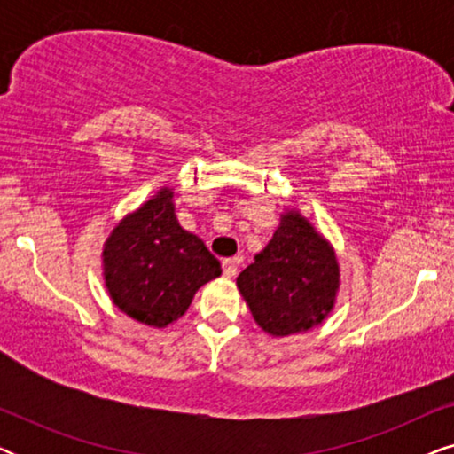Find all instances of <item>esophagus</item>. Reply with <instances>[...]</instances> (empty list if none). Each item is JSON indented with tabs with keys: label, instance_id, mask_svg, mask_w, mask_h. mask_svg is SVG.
Returning <instances> with one entry per match:
<instances>
[{
	"label": "esophagus",
	"instance_id": "34e87169",
	"mask_svg": "<svg viewBox=\"0 0 454 454\" xmlns=\"http://www.w3.org/2000/svg\"><path fill=\"white\" fill-rule=\"evenodd\" d=\"M238 266H239V258H225L223 260V275L225 277H235L238 275Z\"/></svg>",
	"mask_w": 454,
	"mask_h": 454
}]
</instances>
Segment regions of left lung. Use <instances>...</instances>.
Segmentation results:
<instances>
[{
    "mask_svg": "<svg viewBox=\"0 0 454 454\" xmlns=\"http://www.w3.org/2000/svg\"><path fill=\"white\" fill-rule=\"evenodd\" d=\"M238 287L264 333L272 337L306 333L334 306L339 262L306 216L289 210L281 215L269 246L239 272Z\"/></svg>",
    "mask_w": 454,
    "mask_h": 454,
    "instance_id": "8db88e82",
    "label": "left lung"
}]
</instances>
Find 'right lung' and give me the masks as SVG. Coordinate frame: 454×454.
Returning <instances> with one entry per match:
<instances>
[{
    "label": "right lung",
    "instance_id": "add662e5",
    "mask_svg": "<svg viewBox=\"0 0 454 454\" xmlns=\"http://www.w3.org/2000/svg\"><path fill=\"white\" fill-rule=\"evenodd\" d=\"M103 269L115 306L157 328L182 318L196 291L221 275V262L204 241L179 225L169 188L114 229L105 241Z\"/></svg>",
    "mask_w": 454,
    "mask_h": 454
}]
</instances>
